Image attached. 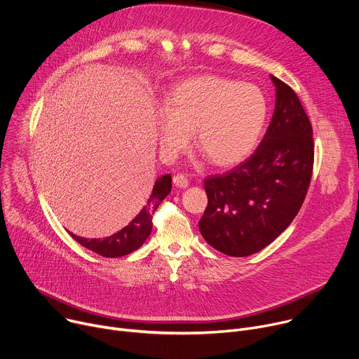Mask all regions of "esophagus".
<instances>
[{"mask_svg":"<svg viewBox=\"0 0 359 359\" xmlns=\"http://www.w3.org/2000/svg\"><path fill=\"white\" fill-rule=\"evenodd\" d=\"M173 183L176 187H180V189H186L189 186V180L186 176L183 175H176L173 176Z\"/></svg>","mask_w":359,"mask_h":359,"instance_id":"1","label":"esophagus"}]
</instances>
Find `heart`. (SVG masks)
Masks as SVG:
<instances>
[{
    "mask_svg": "<svg viewBox=\"0 0 359 359\" xmlns=\"http://www.w3.org/2000/svg\"><path fill=\"white\" fill-rule=\"evenodd\" d=\"M269 116V100L252 83L216 75L187 78L175 85L158 114L162 155L173 159L190 133L194 144L216 166H231L257 147Z\"/></svg>",
    "mask_w": 359,
    "mask_h": 359,
    "instance_id": "heart-1",
    "label": "heart"
}]
</instances>
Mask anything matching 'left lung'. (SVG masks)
<instances>
[{
  "label": "left lung",
  "mask_w": 359,
  "mask_h": 359,
  "mask_svg": "<svg viewBox=\"0 0 359 359\" xmlns=\"http://www.w3.org/2000/svg\"><path fill=\"white\" fill-rule=\"evenodd\" d=\"M271 123L254 155L222 176H209L198 229L213 248L245 257L273 243L294 220L309 190L313 128L297 93L278 78Z\"/></svg>",
  "instance_id": "8db88e82"
}]
</instances>
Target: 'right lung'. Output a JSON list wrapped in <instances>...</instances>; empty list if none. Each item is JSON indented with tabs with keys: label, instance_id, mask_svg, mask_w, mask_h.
<instances>
[{
	"label": "right lung",
	"instance_id": "obj_1",
	"mask_svg": "<svg viewBox=\"0 0 359 359\" xmlns=\"http://www.w3.org/2000/svg\"><path fill=\"white\" fill-rule=\"evenodd\" d=\"M172 190V176L163 175L161 176L153 186L151 194L147 198V203L142 208L139 215L122 230L114 233L105 238H83L69 233L74 240H76L85 248L102 255V257H122V255L130 254L137 250L151 231V217L156 212L159 204L165 200V197Z\"/></svg>",
	"mask_w": 359,
	"mask_h": 359
}]
</instances>
